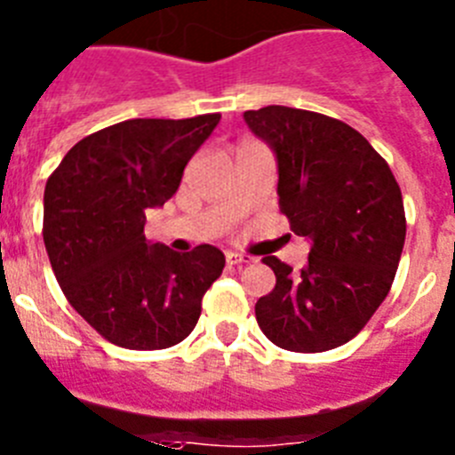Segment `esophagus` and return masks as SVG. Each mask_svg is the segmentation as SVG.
I'll use <instances>...</instances> for the list:
<instances>
[{
  "label": "esophagus",
  "mask_w": 455,
  "mask_h": 455,
  "mask_svg": "<svg viewBox=\"0 0 455 455\" xmlns=\"http://www.w3.org/2000/svg\"><path fill=\"white\" fill-rule=\"evenodd\" d=\"M251 256H244V254H238V251H228L227 254V263L228 266H247V263H251Z\"/></svg>",
  "instance_id": "obj_1"
}]
</instances>
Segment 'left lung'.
<instances>
[{
    "mask_svg": "<svg viewBox=\"0 0 455 455\" xmlns=\"http://www.w3.org/2000/svg\"><path fill=\"white\" fill-rule=\"evenodd\" d=\"M244 121L276 153L279 211L311 240L299 272L263 259L276 283L256 302V321L283 350L325 353L357 337L392 288L405 243L401 188L385 157L339 118L267 105Z\"/></svg>",
    "mask_w": 455,
    "mask_h": 455,
    "instance_id": "left-lung-1",
    "label": "left lung"
}]
</instances>
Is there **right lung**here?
Wrapping results in <instances>:
<instances>
[{
	"mask_svg": "<svg viewBox=\"0 0 455 455\" xmlns=\"http://www.w3.org/2000/svg\"><path fill=\"white\" fill-rule=\"evenodd\" d=\"M220 114L130 118L89 134L50 173L43 240L63 295L102 339L128 350L183 341L224 270L212 244H148L146 211L172 199Z\"/></svg>",
	"mask_w": 455,
	"mask_h": 455,
	"instance_id": "1",
	"label": "right lung"
}]
</instances>
